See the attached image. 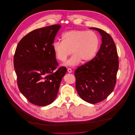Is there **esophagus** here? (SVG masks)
<instances>
[{
    "instance_id": "34e87169",
    "label": "esophagus",
    "mask_w": 135,
    "mask_h": 135,
    "mask_svg": "<svg viewBox=\"0 0 135 135\" xmlns=\"http://www.w3.org/2000/svg\"><path fill=\"white\" fill-rule=\"evenodd\" d=\"M68 72L69 73H72V69H71V68H69V69H68Z\"/></svg>"
}]
</instances>
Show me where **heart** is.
<instances>
[{
  "instance_id": "b5f03b06",
  "label": "heart",
  "mask_w": 135,
  "mask_h": 135,
  "mask_svg": "<svg viewBox=\"0 0 135 135\" xmlns=\"http://www.w3.org/2000/svg\"><path fill=\"white\" fill-rule=\"evenodd\" d=\"M100 39L96 32L83 30H73L62 35V41H55L52 48L60 61L64 62L72 53L74 55L66 63L74 66L82 61L87 62L94 58L99 49Z\"/></svg>"
}]
</instances>
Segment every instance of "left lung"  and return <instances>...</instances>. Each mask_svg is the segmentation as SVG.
Masks as SVG:
<instances>
[{"label": "left lung", "mask_w": 135, "mask_h": 135, "mask_svg": "<svg viewBox=\"0 0 135 135\" xmlns=\"http://www.w3.org/2000/svg\"><path fill=\"white\" fill-rule=\"evenodd\" d=\"M102 36V44L95 57L75 71V87L79 97L91 104L102 101L113 91L119 61L112 37L102 30L91 27Z\"/></svg>", "instance_id": "8db88e82"}]
</instances>
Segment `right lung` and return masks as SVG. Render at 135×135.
Segmentation results:
<instances>
[{"instance_id":"add662e5","label":"right lung","mask_w":135,"mask_h":135,"mask_svg":"<svg viewBox=\"0 0 135 135\" xmlns=\"http://www.w3.org/2000/svg\"><path fill=\"white\" fill-rule=\"evenodd\" d=\"M60 27L55 24L35 30L21 39L16 49L13 63L18 88L30 102L38 106L55 100L67 71L64 66L57 69L52 48Z\"/></svg>"}]
</instances>
